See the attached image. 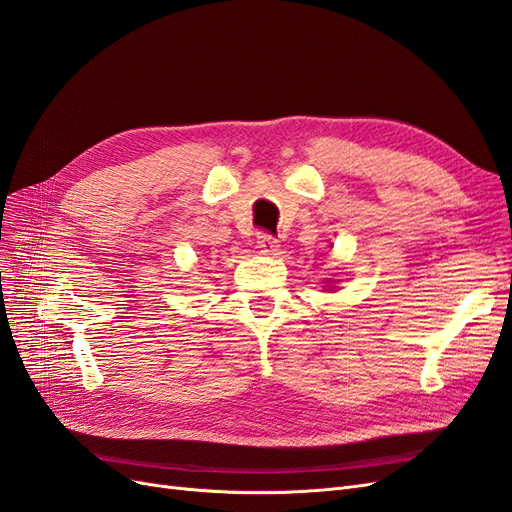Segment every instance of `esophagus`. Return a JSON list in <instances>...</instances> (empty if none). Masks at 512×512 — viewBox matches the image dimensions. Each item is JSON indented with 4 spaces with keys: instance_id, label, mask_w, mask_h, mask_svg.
I'll use <instances>...</instances> for the list:
<instances>
[{
    "instance_id": "1",
    "label": "esophagus",
    "mask_w": 512,
    "mask_h": 512,
    "mask_svg": "<svg viewBox=\"0 0 512 512\" xmlns=\"http://www.w3.org/2000/svg\"><path fill=\"white\" fill-rule=\"evenodd\" d=\"M256 245H258V250H260L262 254H267V256H273L277 250H280V243H277L275 237L267 235V232H258Z\"/></svg>"
}]
</instances>
